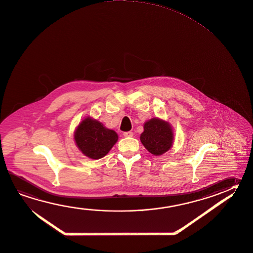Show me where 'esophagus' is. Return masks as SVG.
<instances>
[{
    "label": "esophagus",
    "instance_id": "1",
    "mask_svg": "<svg viewBox=\"0 0 253 253\" xmlns=\"http://www.w3.org/2000/svg\"><path fill=\"white\" fill-rule=\"evenodd\" d=\"M124 136L125 137H132L133 133L131 131H126V132H124Z\"/></svg>",
    "mask_w": 253,
    "mask_h": 253
}]
</instances>
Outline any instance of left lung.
<instances>
[{
	"label": "left lung",
	"mask_w": 253,
	"mask_h": 253,
	"mask_svg": "<svg viewBox=\"0 0 253 253\" xmlns=\"http://www.w3.org/2000/svg\"><path fill=\"white\" fill-rule=\"evenodd\" d=\"M140 140L151 154L163 155L172 146V129L168 123L153 118L144 125Z\"/></svg>",
	"instance_id": "8db88e82"
}]
</instances>
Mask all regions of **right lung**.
I'll return each instance as SVG.
<instances>
[{"label": "right lung", "instance_id": "obj_1", "mask_svg": "<svg viewBox=\"0 0 253 253\" xmlns=\"http://www.w3.org/2000/svg\"><path fill=\"white\" fill-rule=\"evenodd\" d=\"M117 139L118 136L116 131L105 128L101 123L89 117L78 125L75 132L76 145L86 156L91 159L104 157Z\"/></svg>", "mask_w": 253, "mask_h": 253}]
</instances>
